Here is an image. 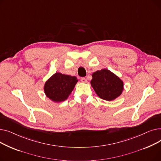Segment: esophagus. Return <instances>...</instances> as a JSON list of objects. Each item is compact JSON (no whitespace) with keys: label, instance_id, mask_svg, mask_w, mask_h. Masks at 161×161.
Segmentation results:
<instances>
[{"label":"esophagus","instance_id":"esophagus-1","mask_svg":"<svg viewBox=\"0 0 161 161\" xmlns=\"http://www.w3.org/2000/svg\"><path fill=\"white\" fill-rule=\"evenodd\" d=\"M81 82H82V83H86L87 82V79H86V78H81Z\"/></svg>","mask_w":161,"mask_h":161}]
</instances>
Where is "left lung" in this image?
Wrapping results in <instances>:
<instances>
[{"label": "left lung", "mask_w": 161, "mask_h": 161, "mask_svg": "<svg viewBox=\"0 0 161 161\" xmlns=\"http://www.w3.org/2000/svg\"><path fill=\"white\" fill-rule=\"evenodd\" d=\"M91 85L96 94L103 100L112 101L119 97L124 90L123 80L114 73L104 69L92 73Z\"/></svg>", "instance_id": "8db88e82"}]
</instances>
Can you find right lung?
Returning a JSON list of instances; mask_svg holds the SVG:
<instances>
[{"mask_svg":"<svg viewBox=\"0 0 161 161\" xmlns=\"http://www.w3.org/2000/svg\"><path fill=\"white\" fill-rule=\"evenodd\" d=\"M78 81L75 76L56 72L45 82L46 96L54 103H61L69 98Z\"/></svg>","mask_w":161,"mask_h":161,"instance_id":"right-lung-1","label":"right lung"}]
</instances>
